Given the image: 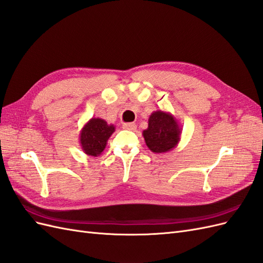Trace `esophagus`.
Segmentation results:
<instances>
[{
	"instance_id": "obj_1",
	"label": "esophagus",
	"mask_w": 263,
	"mask_h": 263,
	"mask_svg": "<svg viewBox=\"0 0 263 263\" xmlns=\"http://www.w3.org/2000/svg\"><path fill=\"white\" fill-rule=\"evenodd\" d=\"M123 129L134 131V130L137 129V124L136 123H124L123 124Z\"/></svg>"
}]
</instances>
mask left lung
Instances as JSON below:
<instances>
[{"mask_svg": "<svg viewBox=\"0 0 263 263\" xmlns=\"http://www.w3.org/2000/svg\"><path fill=\"white\" fill-rule=\"evenodd\" d=\"M182 129L170 112L157 110L152 112L147 129L142 132L145 144L154 153L173 150L181 139Z\"/></svg>", "mask_w": 263, "mask_h": 263, "instance_id": "1", "label": "left lung"}]
</instances>
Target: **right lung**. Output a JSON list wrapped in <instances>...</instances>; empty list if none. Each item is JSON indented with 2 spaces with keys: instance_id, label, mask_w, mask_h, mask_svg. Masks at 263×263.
<instances>
[{
  "instance_id": "obj_1",
  "label": "right lung",
  "mask_w": 263,
  "mask_h": 263,
  "mask_svg": "<svg viewBox=\"0 0 263 263\" xmlns=\"http://www.w3.org/2000/svg\"><path fill=\"white\" fill-rule=\"evenodd\" d=\"M116 131V126L107 124L103 119L92 118L80 131V145L87 156L99 157L105 149L107 140Z\"/></svg>"
}]
</instances>
